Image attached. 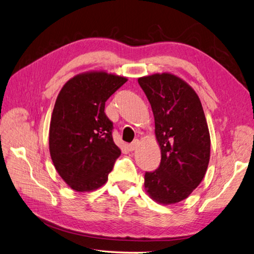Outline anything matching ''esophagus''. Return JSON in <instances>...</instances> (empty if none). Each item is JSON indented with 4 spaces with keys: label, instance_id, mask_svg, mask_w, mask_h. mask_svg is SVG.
I'll list each match as a JSON object with an SVG mask.
<instances>
[{
    "label": "esophagus",
    "instance_id": "esophagus-1",
    "mask_svg": "<svg viewBox=\"0 0 254 254\" xmlns=\"http://www.w3.org/2000/svg\"><path fill=\"white\" fill-rule=\"evenodd\" d=\"M139 146V140L138 139H135L133 142H131V144L128 145V150L129 151H134L137 149V147Z\"/></svg>",
    "mask_w": 254,
    "mask_h": 254
}]
</instances>
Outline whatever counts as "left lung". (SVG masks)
Here are the masks:
<instances>
[{
    "label": "left lung",
    "mask_w": 254,
    "mask_h": 254,
    "mask_svg": "<svg viewBox=\"0 0 254 254\" xmlns=\"http://www.w3.org/2000/svg\"><path fill=\"white\" fill-rule=\"evenodd\" d=\"M154 117L161 163L145 174L149 196L163 205L186 199L203 180L210 158V136L195 91L173 74L138 78Z\"/></svg>",
    "instance_id": "8db88e82"
}]
</instances>
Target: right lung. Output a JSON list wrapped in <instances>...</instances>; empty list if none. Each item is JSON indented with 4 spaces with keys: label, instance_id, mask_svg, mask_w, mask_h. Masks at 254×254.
Segmentation results:
<instances>
[{
    "label": "right lung",
    "instance_id": "obj_1",
    "mask_svg": "<svg viewBox=\"0 0 254 254\" xmlns=\"http://www.w3.org/2000/svg\"><path fill=\"white\" fill-rule=\"evenodd\" d=\"M127 81L106 71H89L69 79L57 97L49 127L50 157L61 178L77 192L102 187L121 154L104 109Z\"/></svg>",
    "mask_w": 254,
    "mask_h": 254
}]
</instances>
